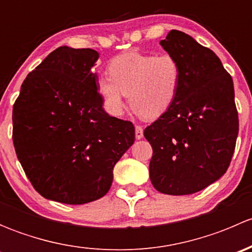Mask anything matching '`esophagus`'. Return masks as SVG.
I'll return each mask as SVG.
<instances>
[{"label": "esophagus", "mask_w": 252, "mask_h": 252, "mask_svg": "<svg viewBox=\"0 0 252 252\" xmlns=\"http://www.w3.org/2000/svg\"><path fill=\"white\" fill-rule=\"evenodd\" d=\"M142 136H144V129H142L140 126H135V138H136V140H140V139H142Z\"/></svg>", "instance_id": "34e87169"}]
</instances>
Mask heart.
I'll use <instances>...</instances> for the list:
<instances>
[{
  "mask_svg": "<svg viewBox=\"0 0 252 252\" xmlns=\"http://www.w3.org/2000/svg\"><path fill=\"white\" fill-rule=\"evenodd\" d=\"M108 74L98 79L97 91L113 116L123 114L126 95H129V103L136 113L157 118L173 105L182 84V67L168 53H123L111 61Z\"/></svg>",
  "mask_w": 252,
  "mask_h": 252,
  "instance_id": "obj_1",
  "label": "heart"
}]
</instances>
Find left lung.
Returning <instances> with one entry per match:
<instances>
[{
  "label": "left lung",
  "mask_w": 252,
  "mask_h": 252,
  "mask_svg": "<svg viewBox=\"0 0 252 252\" xmlns=\"http://www.w3.org/2000/svg\"><path fill=\"white\" fill-rule=\"evenodd\" d=\"M159 45L182 67L173 105L147 126L152 146L150 179L157 191L190 195L227 172L234 154L239 119L233 79L210 48L179 30Z\"/></svg>",
  "instance_id": "left-lung-1"
}]
</instances>
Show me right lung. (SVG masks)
<instances>
[{"label":"right lung","instance_id":"obj_1","mask_svg":"<svg viewBox=\"0 0 252 252\" xmlns=\"http://www.w3.org/2000/svg\"><path fill=\"white\" fill-rule=\"evenodd\" d=\"M97 51L61 46L27 75L13 106V144L45 199L83 205L105 196L113 168L134 144L130 122L103 110Z\"/></svg>","mask_w":252,"mask_h":252}]
</instances>
